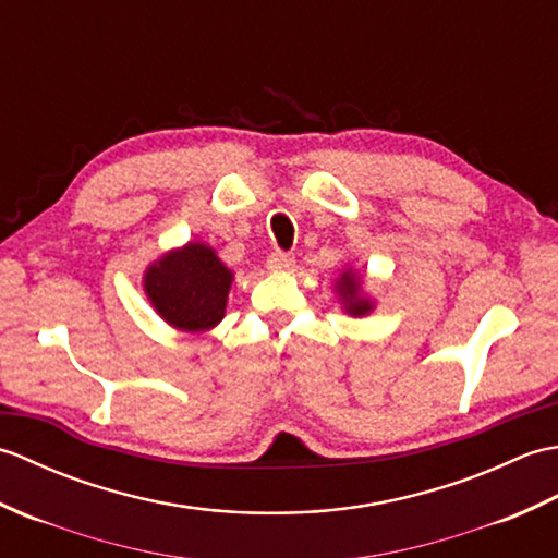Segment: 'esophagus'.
Returning <instances> with one entry per match:
<instances>
[{
	"label": "esophagus",
	"instance_id": "1",
	"mask_svg": "<svg viewBox=\"0 0 558 558\" xmlns=\"http://www.w3.org/2000/svg\"><path fill=\"white\" fill-rule=\"evenodd\" d=\"M268 270L270 272H288L294 266V258L290 254H282V252H272L268 256Z\"/></svg>",
	"mask_w": 558,
	"mask_h": 558
}]
</instances>
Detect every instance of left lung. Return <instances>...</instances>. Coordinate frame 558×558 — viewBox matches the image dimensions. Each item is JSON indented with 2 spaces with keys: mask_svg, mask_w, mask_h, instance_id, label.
Returning <instances> with one entry per match:
<instances>
[{
  "mask_svg": "<svg viewBox=\"0 0 558 558\" xmlns=\"http://www.w3.org/2000/svg\"><path fill=\"white\" fill-rule=\"evenodd\" d=\"M336 294H338L342 312L354 316V318L369 316L376 306L372 294L364 292V278L360 276V270H354V268L340 270V276L336 278Z\"/></svg>",
  "mask_w": 558,
  "mask_h": 558,
  "instance_id": "1",
  "label": "left lung"
}]
</instances>
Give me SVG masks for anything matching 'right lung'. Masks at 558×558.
<instances>
[{
	"instance_id": "right-lung-1",
	"label": "right lung",
	"mask_w": 558,
	"mask_h": 558,
	"mask_svg": "<svg viewBox=\"0 0 558 558\" xmlns=\"http://www.w3.org/2000/svg\"><path fill=\"white\" fill-rule=\"evenodd\" d=\"M234 272L206 242H186L150 260L146 298L165 324L182 333H206L225 318Z\"/></svg>"
}]
</instances>
